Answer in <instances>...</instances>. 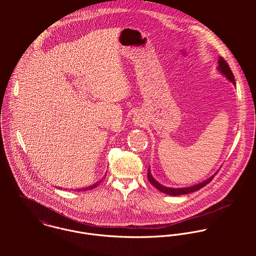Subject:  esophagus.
Returning <instances> with one entry per match:
<instances>
[{
    "mask_svg": "<svg viewBox=\"0 0 256 256\" xmlns=\"http://www.w3.org/2000/svg\"><path fill=\"white\" fill-rule=\"evenodd\" d=\"M135 122H137V121H135Z\"/></svg>",
    "mask_w": 256,
    "mask_h": 256,
    "instance_id": "esophagus-1",
    "label": "esophagus"
}]
</instances>
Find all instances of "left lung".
I'll list each match as a JSON object with an SVG mask.
<instances>
[{"instance_id": "left-lung-1", "label": "left lung", "mask_w": 256, "mask_h": 256, "mask_svg": "<svg viewBox=\"0 0 256 256\" xmlns=\"http://www.w3.org/2000/svg\"><path fill=\"white\" fill-rule=\"evenodd\" d=\"M218 70H219L220 73L222 74H224L230 82H232L234 84H236V80H234V74L232 72L230 68L228 67V63L226 62V60L222 58V57H220L219 60H218ZM219 172V170H218ZM217 172L212 176L210 178L204 180L203 182L198 183V184H195L193 186H189V187H183V188H172V187H166V186H164L162 185L160 183L158 182L150 174V168L148 170V180L150 184H152L158 190H160V192L162 193H166L168 195H172V196H180V195H183V194H188V193H191V192H194V191H197L199 189H201L202 187H204L205 185H207L208 183L211 182L212 180L215 178V176L217 174Z\"/></svg>"}]
</instances>
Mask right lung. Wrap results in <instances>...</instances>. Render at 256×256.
<instances>
[{"instance_id":"1","label":"right lung","mask_w":256,"mask_h":256,"mask_svg":"<svg viewBox=\"0 0 256 256\" xmlns=\"http://www.w3.org/2000/svg\"><path fill=\"white\" fill-rule=\"evenodd\" d=\"M106 176H104L100 182H98L96 183H94V184H92V185H90V186H86V187H84V188H78V190L76 189V191H86V190H92V189H94V188H96V186H98L100 185V183L102 182V180H104L106 178ZM62 189V188H61Z\"/></svg>"}]
</instances>
